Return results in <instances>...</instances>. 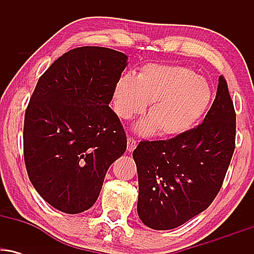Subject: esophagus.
I'll use <instances>...</instances> for the list:
<instances>
[{
  "instance_id": "34e87169",
  "label": "esophagus",
  "mask_w": 254,
  "mask_h": 254,
  "mask_svg": "<svg viewBox=\"0 0 254 254\" xmlns=\"http://www.w3.org/2000/svg\"><path fill=\"white\" fill-rule=\"evenodd\" d=\"M136 145H137V142H136V139L135 138H132V137H129V138H127V151H133V149H135L136 148Z\"/></svg>"
}]
</instances>
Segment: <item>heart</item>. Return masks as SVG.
I'll return each mask as SVG.
<instances>
[{"mask_svg": "<svg viewBox=\"0 0 254 254\" xmlns=\"http://www.w3.org/2000/svg\"><path fill=\"white\" fill-rule=\"evenodd\" d=\"M212 92L208 81L188 66L150 63L138 76L125 74L113 92L116 113L130 119L148 110L149 118L136 125L137 132L162 136L186 132L203 117L211 103Z\"/></svg>", "mask_w": 254, "mask_h": 254, "instance_id": "obj_1", "label": "heart"}]
</instances>
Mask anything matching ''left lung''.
I'll use <instances>...</instances> for the list:
<instances>
[{
  "label": "left lung",
  "mask_w": 254,
  "mask_h": 254,
  "mask_svg": "<svg viewBox=\"0 0 254 254\" xmlns=\"http://www.w3.org/2000/svg\"><path fill=\"white\" fill-rule=\"evenodd\" d=\"M234 105L218 77L216 98L203 123L133 150L138 174L137 212L149 228L173 229L205 210L222 186L235 149Z\"/></svg>",
  "instance_id": "left-lung-1"
}]
</instances>
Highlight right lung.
I'll use <instances>...</instances> for the list:
<instances>
[{
    "instance_id": "1",
    "label": "right lung",
    "mask_w": 254,
    "mask_h": 254,
    "mask_svg": "<svg viewBox=\"0 0 254 254\" xmlns=\"http://www.w3.org/2000/svg\"><path fill=\"white\" fill-rule=\"evenodd\" d=\"M127 61L123 52L82 46L38 80L25 113V165L38 193L57 210H88L127 150L123 125L109 106Z\"/></svg>"
}]
</instances>
